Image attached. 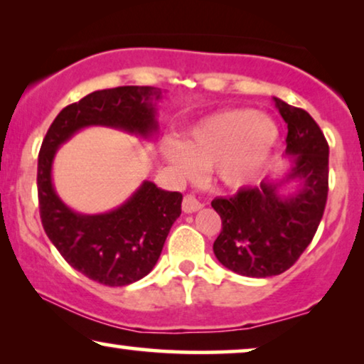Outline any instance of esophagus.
I'll return each instance as SVG.
<instances>
[{
  "label": "esophagus",
  "instance_id": "34e87169",
  "mask_svg": "<svg viewBox=\"0 0 364 364\" xmlns=\"http://www.w3.org/2000/svg\"><path fill=\"white\" fill-rule=\"evenodd\" d=\"M198 208H202V203L198 202V198L196 196H192V193H187V196H183V200H182V210L186 213H192V212H197Z\"/></svg>",
  "mask_w": 364,
  "mask_h": 364
}]
</instances>
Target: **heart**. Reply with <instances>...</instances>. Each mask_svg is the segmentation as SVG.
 <instances>
[{
    "label": "heart",
    "mask_w": 364,
    "mask_h": 364,
    "mask_svg": "<svg viewBox=\"0 0 364 364\" xmlns=\"http://www.w3.org/2000/svg\"><path fill=\"white\" fill-rule=\"evenodd\" d=\"M280 129L272 117L252 109H225L202 119L182 142H167L164 156L183 176L217 167L228 187L247 186L260 176L275 151Z\"/></svg>",
    "instance_id": "obj_1"
}]
</instances>
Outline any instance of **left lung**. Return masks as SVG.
<instances>
[{
    "mask_svg": "<svg viewBox=\"0 0 364 364\" xmlns=\"http://www.w3.org/2000/svg\"><path fill=\"white\" fill-rule=\"evenodd\" d=\"M287 122V156L291 171L282 181H263L243 187L232 197H217L212 207L222 218V232L213 242L217 260L243 277L280 275L310 245L328 198V142L313 117L273 97ZM296 180L293 196H279V187Z\"/></svg>",
    "mask_w": 364,
    "mask_h": 364,
    "instance_id": "obj_1",
    "label": "left lung"
}]
</instances>
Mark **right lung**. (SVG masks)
<instances>
[{
    "instance_id": "right-lung-1",
    "label": "right lung",
    "mask_w": 364,
    "mask_h": 364,
    "mask_svg": "<svg viewBox=\"0 0 364 364\" xmlns=\"http://www.w3.org/2000/svg\"><path fill=\"white\" fill-rule=\"evenodd\" d=\"M152 99H161V91L151 86L87 94L58 114L39 151L38 200L44 232L69 265L107 287L131 285L152 270L182 212V193L144 181L121 207L84 215L58 197L51 181L53 161L58 147L87 126L116 127L146 139L154 136L157 121Z\"/></svg>"
}]
</instances>
